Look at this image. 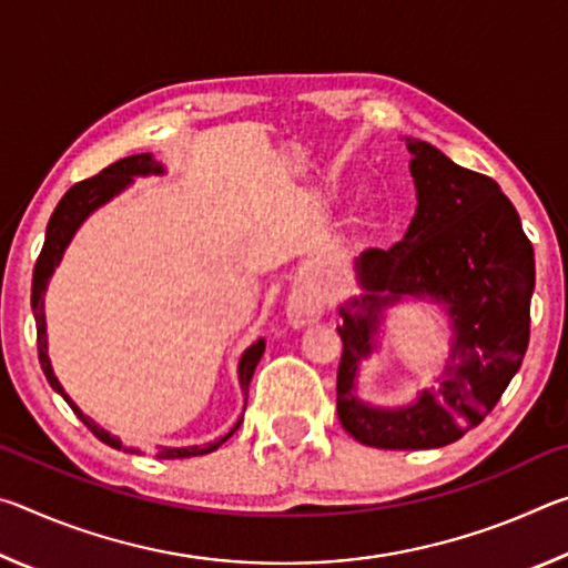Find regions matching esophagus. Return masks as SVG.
<instances>
[{"mask_svg": "<svg viewBox=\"0 0 568 568\" xmlns=\"http://www.w3.org/2000/svg\"><path fill=\"white\" fill-rule=\"evenodd\" d=\"M323 313H325V303L323 297L315 293H293L285 307V318L293 328H305V325L321 321Z\"/></svg>", "mask_w": 568, "mask_h": 568, "instance_id": "1", "label": "esophagus"}]
</instances>
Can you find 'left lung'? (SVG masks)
<instances>
[{"mask_svg": "<svg viewBox=\"0 0 568 568\" xmlns=\"http://www.w3.org/2000/svg\"><path fill=\"white\" fill-rule=\"evenodd\" d=\"M406 148L416 215L396 245L355 257L361 295L338 307V418L363 446L423 450L476 428L521 368L536 267L516 207L491 178L423 140L406 138ZM406 300L449 315V358L436 387L400 407H373L357 396L359 363L377 349L385 313Z\"/></svg>", "mask_w": 568, "mask_h": 568, "instance_id": "left-lung-1", "label": "left lung"}]
</instances>
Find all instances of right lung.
<instances>
[{
	"label": "right lung",
	"instance_id": "add662e5",
	"mask_svg": "<svg viewBox=\"0 0 568 568\" xmlns=\"http://www.w3.org/2000/svg\"><path fill=\"white\" fill-rule=\"evenodd\" d=\"M150 175H165V165H162V162H158L155 158H152L150 152H142V155H130V158H124L120 162H114V165L104 168L100 175L77 182L74 187L67 190L64 197L60 200V205L54 207L50 223H47L44 247H42L40 257H37L34 277H32V311H34V321H37V348H40V363H42V371H44L47 381H50V386L57 393H60V396L67 403H70L72 410L77 413V418H80L84 426H88L92 434L102 440V444H108L112 448H124V450H130V454H140V448L124 446L122 440L118 436H112L108 428H102L100 423H94L90 416H84V413L80 410V406H77V403L70 396H67V390L62 388L60 378L54 376L52 361H50V355H47L44 295H47V285H50V277L54 275V271L62 263L64 250L70 247L74 233L82 227L84 220H88L94 213V210H100L102 205H108L112 197H118L120 192L128 190L132 182H134V178H150ZM263 353H265V338H255L253 343L247 345L245 353L240 355L237 381H240V388H243L245 396H247L250 381H253L255 365L261 363ZM243 413H245V408H243ZM240 423H243V416L237 418L235 426L230 428L225 436L210 440V444H203V446H180V448L165 446V448H160L158 458L205 456V454H210V450H215V448L223 446L225 440L240 428Z\"/></svg>",
	"mask_w": 568,
	"mask_h": 568
}]
</instances>
